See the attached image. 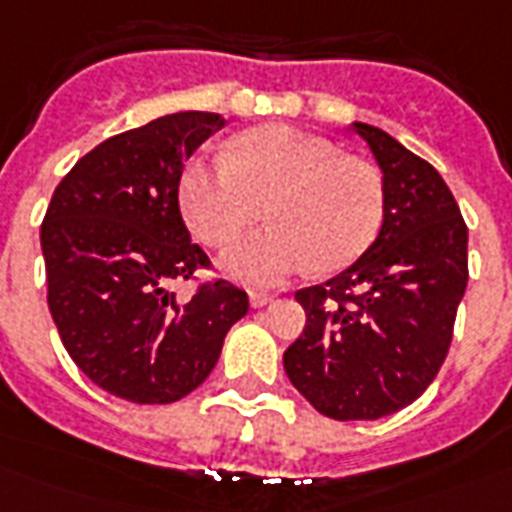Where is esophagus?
<instances>
[{"instance_id": "esophagus-1", "label": "esophagus", "mask_w": 512, "mask_h": 512, "mask_svg": "<svg viewBox=\"0 0 512 512\" xmlns=\"http://www.w3.org/2000/svg\"><path fill=\"white\" fill-rule=\"evenodd\" d=\"M248 297H251L253 308H264L267 302L275 300V294H270V292H251V294H248Z\"/></svg>"}]
</instances>
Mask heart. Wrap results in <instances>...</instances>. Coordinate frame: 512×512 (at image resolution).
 I'll use <instances>...</instances> for the list:
<instances>
[{
  "label": "heart",
  "mask_w": 512,
  "mask_h": 512,
  "mask_svg": "<svg viewBox=\"0 0 512 512\" xmlns=\"http://www.w3.org/2000/svg\"><path fill=\"white\" fill-rule=\"evenodd\" d=\"M179 210L199 240L220 245L261 218L270 226L234 240L220 267L248 286L294 272L352 267L384 223V179L327 138L286 125L245 130L226 158H190L179 174Z\"/></svg>",
  "instance_id": "b5f03b06"
}]
</instances>
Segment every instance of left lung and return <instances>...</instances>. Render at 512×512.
I'll return each mask as SVG.
<instances>
[{
  "label": "left lung",
  "mask_w": 512,
  "mask_h": 512,
  "mask_svg": "<svg viewBox=\"0 0 512 512\" xmlns=\"http://www.w3.org/2000/svg\"><path fill=\"white\" fill-rule=\"evenodd\" d=\"M384 179L374 245L327 283L294 294L305 330L283 352L289 382L333 420H379L425 393L466 292V223L428 160L354 122Z\"/></svg>",
  "instance_id": "obj_1"
}]
</instances>
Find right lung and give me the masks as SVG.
<instances>
[{"mask_svg":"<svg viewBox=\"0 0 512 512\" xmlns=\"http://www.w3.org/2000/svg\"><path fill=\"white\" fill-rule=\"evenodd\" d=\"M226 125L179 111L106 138L67 171L40 226L48 308L73 363L106 393L171 404L215 368L248 294L201 283L188 302L169 286L210 267L179 215L185 160Z\"/></svg>","mask_w":512,"mask_h":512,"instance_id":"add662e5","label":"right lung"}]
</instances>
